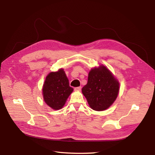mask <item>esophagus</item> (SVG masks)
<instances>
[{
    "label": "esophagus",
    "mask_w": 155,
    "mask_h": 155,
    "mask_svg": "<svg viewBox=\"0 0 155 155\" xmlns=\"http://www.w3.org/2000/svg\"><path fill=\"white\" fill-rule=\"evenodd\" d=\"M81 87H75L74 88V90L75 91H81Z\"/></svg>",
    "instance_id": "34e87169"
}]
</instances>
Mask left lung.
Segmentation results:
<instances>
[{
	"label": "left lung",
	"instance_id": "left-lung-1",
	"mask_svg": "<svg viewBox=\"0 0 155 155\" xmlns=\"http://www.w3.org/2000/svg\"><path fill=\"white\" fill-rule=\"evenodd\" d=\"M118 92V81L104 66L92 69L87 85L82 88L88 105L97 111L108 109L116 100Z\"/></svg>",
	"mask_w": 155,
	"mask_h": 155
}]
</instances>
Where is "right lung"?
I'll list each match as a JSON object with an SVG mask.
<instances>
[{
	"instance_id": "right-lung-1",
	"label": "right lung",
	"mask_w": 155,
	"mask_h": 155,
	"mask_svg": "<svg viewBox=\"0 0 155 155\" xmlns=\"http://www.w3.org/2000/svg\"><path fill=\"white\" fill-rule=\"evenodd\" d=\"M73 91L63 69L50 72L46 78L43 88L45 103L54 110L61 109Z\"/></svg>"
}]
</instances>
